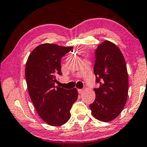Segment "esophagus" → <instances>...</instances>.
I'll use <instances>...</instances> for the list:
<instances>
[{
    "mask_svg": "<svg viewBox=\"0 0 147 147\" xmlns=\"http://www.w3.org/2000/svg\"><path fill=\"white\" fill-rule=\"evenodd\" d=\"M78 93H80V94H81V93H82L83 92H84V89H78Z\"/></svg>",
    "mask_w": 147,
    "mask_h": 147,
    "instance_id": "obj_1",
    "label": "esophagus"
}]
</instances>
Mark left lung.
Instances as JSON below:
<instances>
[{
	"instance_id": "obj_1",
	"label": "left lung",
	"mask_w": 147,
	"mask_h": 147,
	"mask_svg": "<svg viewBox=\"0 0 147 147\" xmlns=\"http://www.w3.org/2000/svg\"><path fill=\"white\" fill-rule=\"evenodd\" d=\"M93 71L95 99L89 105L97 119L108 122L115 119L126 104L129 91L127 65L123 54L115 44L105 41L95 50Z\"/></svg>"
}]
</instances>
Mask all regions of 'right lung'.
<instances>
[{
	"instance_id": "right-lung-1",
	"label": "right lung",
	"mask_w": 147,
	"mask_h": 147,
	"mask_svg": "<svg viewBox=\"0 0 147 147\" xmlns=\"http://www.w3.org/2000/svg\"><path fill=\"white\" fill-rule=\"evenodd\" d=\"M73 47L44 44L34 49L28 58L25 76L28 93L40 117L48 125L60 126L69 119L70 110L78 99L76 88L54 86L62 75L61 59Z\"/></svg>"
}]
</instances>
